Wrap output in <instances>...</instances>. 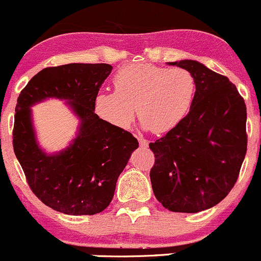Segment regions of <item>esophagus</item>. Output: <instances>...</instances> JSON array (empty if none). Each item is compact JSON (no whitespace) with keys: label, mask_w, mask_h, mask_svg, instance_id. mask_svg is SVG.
I'll use <instances>...</instances> for the list:
<instances>
[{"label":"esophagus","mask_w":261,"mask_h":261,"mask_svg":"<svg viewBox=\"0 0 261 261\" xmlns=\"http://www.w3.org/2000/svg\"><path fill=\"white\" fill-rule=\"evenodd\" d=\"M138 142H139V146H141V147H147V146H148V141H147V139H144L143 137H139Z\"/></svg>","instance_id":"1"}]
</instances>
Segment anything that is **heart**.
<instances>
[{
	"instance_id": "heart-1",
	"label": "heart",
	"mask_w": 261,
	"mask_h": 261,
	"mask_svg": "<svg viewBox=\"0 0 261 261\" xmlns=\"http://www.w3.org/2000/svg\"><path fill=\"white\" fill-rule=\"evenodd\" d=\"M114 91L94 98V112L115 128H129L134 113L153 133H166L182 122L192 107L196 79L184 68L138 63L113 77Z\"/></svg>"
}]
</instances>
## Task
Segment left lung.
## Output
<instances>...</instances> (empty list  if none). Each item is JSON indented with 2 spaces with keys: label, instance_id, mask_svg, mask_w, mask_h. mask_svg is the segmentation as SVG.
Masks as SVG:
<instances>
[{
  "label": "left lung",
  "instance_id": "left-lung-1",
  "mask_svg": "<svg viewBox=\"0 0 261 261\" xmlns=\"http://www.w3.org/2000/svg\"><path fill=\"white\" fill-rule=\"evenodd\" d=\"M196 79L192 107L177 127L149 148L155 198L173 212L195 214L224 200L246 154V106L227 76L195 60L172 63Z\"/></svg>",
  "mask_w": 261,
  "mask_h": 261
}]
</instances>
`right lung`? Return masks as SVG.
Here are the masks:
<instances>
[{"label":"right lung","instance_id":"obj_1","mask_svg":"<svg viewBox=\"0 0 261 261\" xmlns=\"http://www.w3.org/2000/svg\"><path fill=\"white\" fill-rule=\"evenodd\" d=\"M109 64H66L45 68L21 90L12 144L26 181L36 197L66 215L106 210L115 185L138 141L129 132L104 122L94 112V98L112 71ZM46 97L69 100L82 120L74 143L59 155H45L34 141L30 107Z\"/></svg>","mask_w":261,"mask_h":261}]
</instances>
